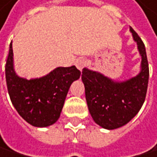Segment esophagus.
Here are the masks:
<instances>
[{"label":"esophagus","instance_id":"1","mask_svg":"<svg viewBox=\"0 0 157 157\" xmlns=\"http://www.w3.org/2000/svg\"><path fill=\"white\" fill-rule=\"evenodd\" d=\"M75 65L78 70L82 71L86 66V60L85 58H78L75 62Z\"/></svg>","mask_w":157,"mask_h":157}]
</instances>
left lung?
Instances as JSON below:
<instances>
[{"mask_svg":"<svg viewBox=\"0 0 157 157\" xmlns=\"http://www.w3.org/2000/svg\"><path fill=\"white\" fill-rule=\"evenodd\" d=\"M130 32L141 56L140 71L137 75L125 81H115L86 68L82 71L89 113L98 125L107 130L127 124L140 110L146 97L149 81L146 50L132 27Z\"/></svg>","mask_w":157,"mask_h":157,"instance_id":"1","label":"left lung"}]
</instances>
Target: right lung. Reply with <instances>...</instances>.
Instances as JSON below:
<instances>
[{"instance_id":"add662e5","label":"right lung","mask_w":157,"mask_h":157,"mask_svg":"<svg viewBox=\"0 0 157 157\" xmlns=\"http://www.w3.org/2000/svg\"><path fill=\"white\" fill-rule=\"evenodd\" d=\"M12 41L5 65V79L11 101L21 117L35 127H47L60 117L71 85L80 78L75 66L58 67L33 79L20 77L14 69Z\"/></svg>"}]
</instances>
